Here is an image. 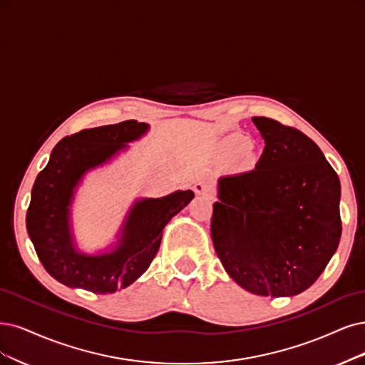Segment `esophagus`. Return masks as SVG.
Instances as JSON below:
<instances>
[{
  "mask_svg": "<svg viewBox=\"0 0 365 365\" xmlns=\"http://www.w3.org/2000/svg\"><path fill=\"white\" fill-rule=\"evenodd\" d=\"M192 191L197 194V195H203L206 198H213V190L212 186L206 182H197L194 183L192 186Z\"/></svg>",
  "mask_w": 365,
  "mask_h": 365,
  "instance_id": "1",
  "label": "esophagus"
}]
</instances>
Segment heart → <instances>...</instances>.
<instances>
[{
	"label": "heart",
	"instance_id": "1",
	"mask_svg": "<svg viewBox=\"0 0 365 365\" xmlns=\"http://www.w3.org/2000/svg\"><path fill=\"white\" fill-rule=\"evenodd\" d=\"M230 144H232V147H233V148H240V147H244V148H242V156H245L247 159H251V158L254 156V153H252V147H251V145H245V144H247V140H245V138H242V137H235V138L230 141Z\"/></svg>",
	"mask_w": 365,
	"mask_h": 365
}]
</instances>
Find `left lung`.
<instances>
[{"label": "left lung", "instance_id": "left-lung-1", "mask_svg": "<svg viewBox=\"0 0 365 365\" xmlns=\"http://www.w3.org/2000/svg\"><path fill=\"white\" fill-rule=\"evenodd\" d=\"M264 140L254 170L218 180L210 233L237 284L260 296H294L325 271L341 237L340 179L301 130L252 117Z\"/></svg>", "mask_w": 365, "mask_h": 365}]
</instances>
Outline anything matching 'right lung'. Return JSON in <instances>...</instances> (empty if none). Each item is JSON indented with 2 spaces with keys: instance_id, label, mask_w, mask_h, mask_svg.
<instances>
[{
  "instance_id": "right-lung-1",
  "label": "right lung",
  "mask_w": 365,
  "mask_h": 365,
  "mask_svg": "<svg viewBox=\"0 0 365 365\" xmlns=\"http://www.w3.org/2000/svg\"><path fill=\"white\" fill-rule=\"evenodd\" d=\"M148 129L147 123L126 120L66 137L52 148L49 162L36 178L26 232L46 272L61 284L99 294L130 286L155 259L165 225L194 198L187 190L135 200L110 250L99 254L79 251L71 215L84 175L111 162Z\"/></svg>"
}]
</instances>
